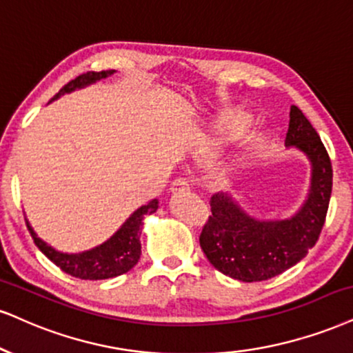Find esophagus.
Wrapping results in <instances>:
<instances>
[{"label": "esophagus", "mask_w": 353, "mask_h": 353, "mask_svg": "<svg viewBox=\"0 0 353 353\" xmlns=\"http://www.w3.org/2000/svg\"><path fill=\"white\" fill-rule=\"evenodd\" d=\"M190 190V181L186 178H176L172 183V191L173 193H178V191H186Z\"/></svg>", "instance_id": "obj_1"}]
</instances>
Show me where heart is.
<instances>
[{
    "instance_id": "b5f03b06",
    "label": "heart",
    "mask_w": 353,
    "mask_h": 353,
    "mask_svg": "<svg viewBox=\"0 0 353 353\" xmlns=\"http://www.w3.org/2000/svg\"><path fill=\"white\" fill-rule=\"evenodd\" d=\"M254 124V119L243 112H234V114L221 116L219 123L216 124V145H229V143L239 142L249 134ZM259 145L254 147V150Z\"/></svg>"
}]
</instances>
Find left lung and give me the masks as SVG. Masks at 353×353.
I'll return each mask as SVG.
<instances>
[{
  "label": "left lung",
  "mask_w": 353,
  "mask_h": 353,
  "mask_svg": "<svg viewBox=\"0 0 353 353\" xmlns=\"http://www.w3.org/2000/svg\"><path fill=\"white\" fill-rule=\"evenodd\" d=\"M285 145L306 157L311 183L299 210L283 219H260L230 193L211 198L212 214L199 245L212 267L239 281H263L280 275L307 255L323 230L332 191V165L319 134L296 106L290 110Z\"/></svg>",
  "instance_id": "obj_1"
}]
</instances>
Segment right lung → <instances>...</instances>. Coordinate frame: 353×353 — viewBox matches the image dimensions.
I'll list each match as a JSON object with an SVG mask.
<instances>
[{"instance_id":"1","label":"right lung","mask_w":353,"mask_h":353,"mask_svg":"<svg viewBox=\"0 0 353 353\" xmlns=\"http://www.w3.org/2000/svg\"><path fill=\"white\" fill-rule=\"evenodd\" d=\"M114 73L116 70L83 73V75L77 77L75 80L68 81L49 103L63 97L65 93L85 88V86L97 83L103 78L114 75ZM157 210H159V199H152L143 206L137 208L108 241L90 250L78 252V254H67V252L54 249L37 236L28 219H26V224H28L30 236H32L39 250L65 273L75 278H81V280H108V278L128 273L139 262V259H141L142 221L147 214H152Z\"/></svg>"}]
</instances>
